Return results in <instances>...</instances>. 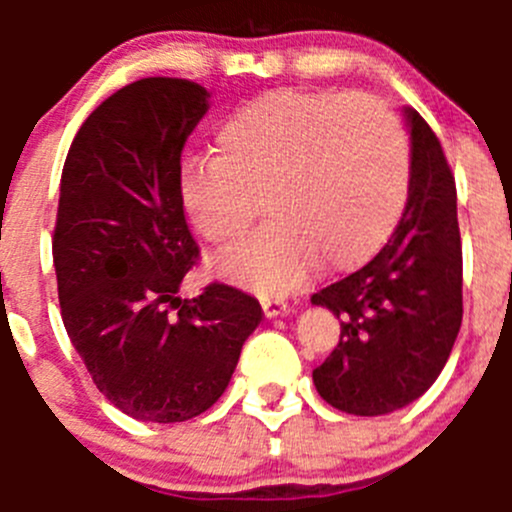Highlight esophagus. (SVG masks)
Returning <instances> with one entry per match:
<instances>
[{
	"label": "esophagus",
	"instance_id": "obj_1",
	"mask_svg": "<svg viewBox=\"0 0 512 512\" xmlns=\"http://www.w3.org/2000/svg\"><path fill=\"white\" fill-rule=\"evenodd\" d=\"M262 309H265L267 317L275 319V317H282V314L289 312V304H287V299H282V297H265L262 299Z\"/></svg>",
	"mask_w": 512,
	"mask_h": 512
}]
</instances>
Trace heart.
<instances>
[{
  "label": "heart",
  "instance_id": "b5f03b06",
  "mask_svg": "<svg viewBox=\"0 0 512 512\" xmlns=\"http://www.w3.org/2000/svg\"><path fill=\"white\" fill-rule=\"evenodd\" d=\"M411 185V146L391 108L371 96L270 91L220 121L215 153L185 158L178 200L218 247L240 240L262 208L270 220L220 257L227 280L285 294L322 257L369 260L394 232Z\"/></svg>",
  "mask_w": 512,
  "mask_h": 512
}]
</instances>
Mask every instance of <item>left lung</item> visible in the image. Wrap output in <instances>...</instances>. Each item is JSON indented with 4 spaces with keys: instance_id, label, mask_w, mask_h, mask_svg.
Instances as JSON below:
<instances>
[{
    "instance_id": "left-lung-1",
    "label": "left lung",
    "mask_w": 512,
    "mask_h": 512,
    "mask_svg": "<svg viewBox=\"0 0 512 512\" xmlns=\"http://www.w3.org/2000/svg\"><path fill=\"white\" fill-rule=\"evenodd\" d=\"M411 185L401 223L361 270L312 294L342 337L312 371L319 396L354 416L404 409L431 389L463 319V252L456 180L436 133L404 108Z\"/></svg>"
}]
</instances>
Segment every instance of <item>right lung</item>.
I'll use <instances>...</instances> for the list:
<instances>
[{"label": "right lung", "mask_w": 512, "mask_h": 512, "mask_svg": "<svg viewBox=\"0 0 512 512\" xmlns=\"http://www.w3.org/2000/svg\"><path fill=\"white\" fill-rule=\"evenodd\" d=\"M208 98L165 76L123 86L86 118L61 173L51 247L61 319L96 389L138 421L208 411L262 322L260 302L235 287L178 297L198 260L180 153Z\"/></svg>", "instance_id": "obj_1"}]
</instances>
